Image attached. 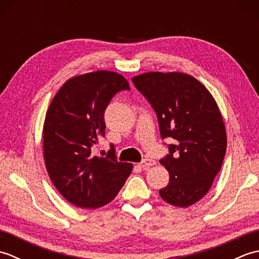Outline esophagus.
I'll list each match as a JSON object with an SVG mask.
<instances>
[{
    "label": "esophagus",
    "instance_id": "1",
    "mask_svg": "<svg viewBox=\"0 0 259 259\" xmlns=\"http://www.w3.org/2000/svg\"><path fill=\"white\" fill-rule=\"evenodd\" d=\"M155 163H156V161L152 160V159H145V160L140 163V167L144 169H147V168L153 166Z\"/></svg>",
    "mask_w": 259,
    "mask_h": 259
}]
</instances>
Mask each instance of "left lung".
<instances>
[{"mask_svg": "<svg viewBox=\"0 0 259 259\" xmlns=\"http://www.w3.org/2000/svg\"><path fill=\"white\" fill-rule=\"evenodd\" d=\"M133 82L156 111L161 138L176 140L160 160L170 181L159 194L176 207L194 205L210 189L226 153V128L218 104L200 81L187 73L151 71L134 76Z\"/></svg>", "mask_w": 259, "mask_h": 259, "instance_id": "left-lung-1", "label": "left lung"}]
</instances>
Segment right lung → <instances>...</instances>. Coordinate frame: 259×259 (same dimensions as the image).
Wrapping results in <instances>:
<instances>
[{"instance_id":"right-lung-1","label":"right lung","mask_w":259,"mask_h":259,"mask_svg":"<svg viewBox=\"0 0 259 259\" xmlns=\"http://www.w3.org/2000/svg\"><path fill=\"white\" fill-rule=\"evenodd\" d=\"M129 82L113 71L75 75L60 88L43 124L47 171L65 199L81 208L96 209L113 200L133 171L110 149L107 157L92 156L91 147L104 136V110ZM112 148V147H111Z\"/></svg>"}]
</instances>
